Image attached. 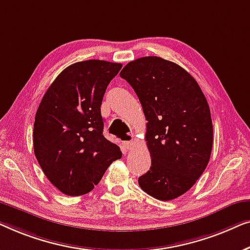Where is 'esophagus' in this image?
<instances>
[{"label":"esophagus","instance_id":"1","mask_svg":"<svg viewBox=\"0 0 250 250\" xmlns=\"http://www.w3.org/2000/svg\"><path fill=\"white\" fill-rule=\"evenodd\" d=\"M122 145L125 146V149L131 148V146L133 145V135H132V132L126 133V135H125V140H124V142H122Z\"/></svg>","mask_w":250,"mask_h":250}]
</instances>
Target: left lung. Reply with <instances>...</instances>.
Here are the masks:
<instances>
[{"instance_id":"8db88e82","label":"left lung","mask_w":250,"mask_h":250,"mask_svg":"<svg viewBox=\"0 0 250 250\" xmlns=\"http://www.w3.org/2000/svg\"><path fill=\"white\" fill-rule=\"evenodd\" d=\"M143 106L152 165L138 179L146 194L172 200L196 184L209 162L213 125L205 95L190 73L159 56L129 62L120 72Z\"/></svg>"}]
</instances>
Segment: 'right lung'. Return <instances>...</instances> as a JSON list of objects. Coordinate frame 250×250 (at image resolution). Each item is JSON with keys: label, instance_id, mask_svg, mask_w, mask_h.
<instances>
[{"label": "right lung", "instance_id": "add662e5", "mask_svg": "<svg viewBox=\"0 0 250 250\" xmlns=\"http://www.w3.org/2000/svg\"><path fill=\"white\" fill-rule=\"evenodd\" d=\"M121 63L87 60L56 77L35 117L34 152L51 184L68 196L91 191L120 147L103 135L101 105Z\"/></svg>", "mask_w": 250, "mask_h": 250}]
</instances>
